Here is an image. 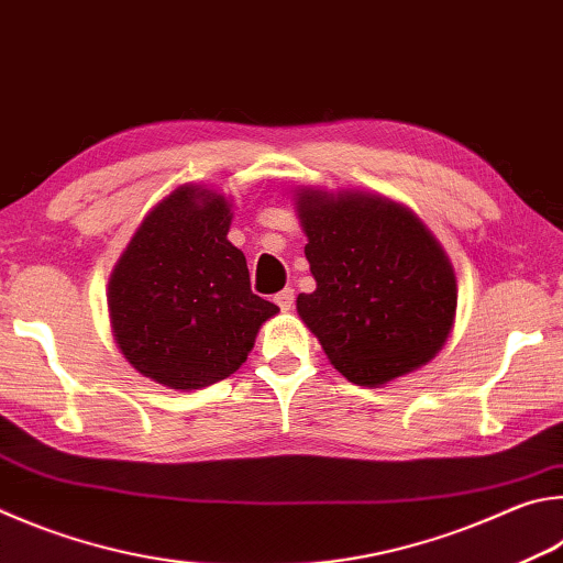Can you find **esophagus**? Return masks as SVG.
Returning a JSON list of instances; mask_svg holds the SVG:
<instances>
[{
    "instance_id": "34e87169",
    "label": "esophagus",
    "mask_w": 563,
    "mask_h": 563,
    "mask_svg": "<svg viewBox=\"0 0 563 563\" xmlns=\"http://www.w3.org/2000/svg\"><path fill=\"white\" fill-rule=\"evenodd\" d=\"M275 302H278V308H280L283 312L292 310V302H295V290H292V288H285V290H280L278 295H275Z\"/></svg>"
}]
</instances>
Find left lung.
Segmentation results:
<instances>
[{
    "label": "left lung",
    "mask_w": 563,
    "mask_h": 563,
    "mask_svg": "<svg viewBox=\"0 0 563 563\" xmlns=\"http://www.w3.org/2000/svg\"><path fill=\"white\" fill-rule=\"evenodd\" d=\"M317 288L298 314L327 360L360 386H384L443 350L457 280L441 243L416 213L362 189H295Z\"/></svg>",
    "instance_id": "left-lung-1"
}]
</instances>
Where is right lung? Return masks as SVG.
Listing matches in <instances>:
<instances>
[{"instance_id":"1","label":"right lung","mask_w":563,"mask_h":563,"mask_svg":"<svg viewBox=\"0 0 563 563\" xmlns=\"http://www.w3.org/2000/svg\"><path fill=\"white\" fill-rule=\"evenodd\" d=\"M231 199L181 184L159 199L108 280L118 350L135 372L191 391L227 379L249 360L278 305L251 292L246 255L227 239Z\"/></svg>"}]
</instances>
